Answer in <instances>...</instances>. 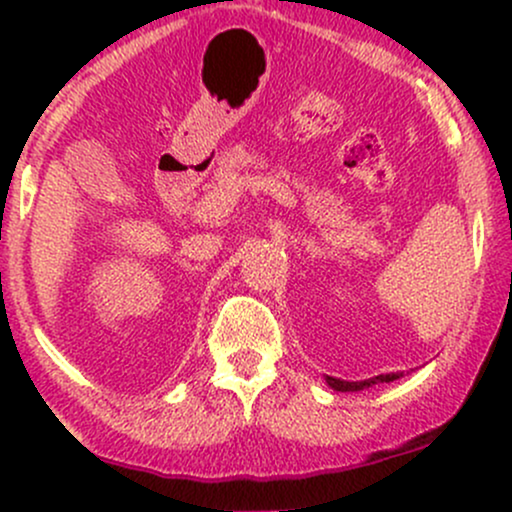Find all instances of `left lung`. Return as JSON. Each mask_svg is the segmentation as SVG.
<instances>
[{
  "label": "left lung",
  "mask_w": 512,
  "mask_h": 512,
  "mask_svg": "<svg viewBox=\"0 0 512 512\" xmlns=\"http://www.w3.org/2000/svg\"><path fill=\"white\" fill-rule=\"evenodd\" d=\"M402 378V373H383V375H375V378L368 380H342V378H332L327 375V385L337 392H358V390H366V387H373L378 383H392V380Z\"/></svg>",
  "instance_id": "1"
}]
</instances>
